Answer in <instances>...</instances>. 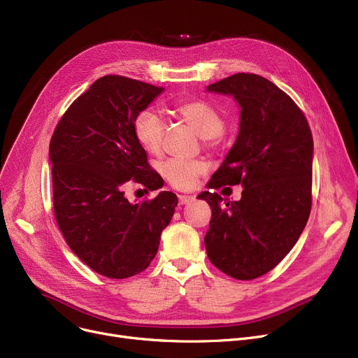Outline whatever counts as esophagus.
<instances>
[{"mask_svg":"<svg viewBox=\"0 0 358 358\" xmlns=\"http://www.w3.org/2000/svg\"><path fill=\"white\" fill-rule=\"evenodd\" d=\"M194 200V196H187V194H178V201L180 204H187Z\"/></svg>","mask_w":358,"mask_h":358,"instance_id":"esophagus-1","label":"esophagus"}]
</instances>
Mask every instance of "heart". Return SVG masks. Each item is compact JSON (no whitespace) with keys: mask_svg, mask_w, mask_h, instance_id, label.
<instances>
[{"mask_svg":"<svg viewBox=\"0 0 358 358\" xmlns=\"http://www.w3.org/2000/svg\"><path fill=\"white\" fill-rule=\"evenodd\" d=\"M174 115L190 124L209 148L217 146L224 130L222 113L203 100L180 101L173 108ZM166 124L152 108L139 111L134 120V134L138 143L150 155H158L162 149ZM162 177L177 190H190L197 180L209 171V164L201 158H169L159 164Z\"/></svg>","mask_w":358,"mask_h":358,"instance_id":"1","label":"heart"}]
</instances>
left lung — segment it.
<instances>
[{
    "label": "left lung",
    "instance_id": "obj_1",
    "mask_svg": "<svg viewBox=\"0 0 358 358\" xmlns=\"http://www.w3.org/2000/svg\"><path fill=\"white\" fill-rule=\"evenodd\" d=\"M241 106L238 138L208 189L243 185L239 201L203 192L212 217L204 236L212 264L236 280L273 270L294 247L312 208L313 139L303 111L275 84L239 72L208 87Z\"/></svg>",
    "mask_w": 358,
    "mask_h": 358
}]
</instances>
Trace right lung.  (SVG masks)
Wrapping results in <instances>:
<instances>
[{"label":"right lung","mask_w":358,"mask_h":358,"mask_svg":"<svg viewBox=\"0 0 358 358\" xmlns=\"http://www.w3.org/2000/svg\"><path fill=\"white\" fill-rule=\"evenodd\" d=\"M162 90L104 75L68 107L50 139L56 223L75 255L108 278L148 268L178 203L171 192L139 203L124 197L130 182L150 192L164 185L134 134L135 116Z\"/></svg>","instance_id":"obj_1"}]
</instances>
